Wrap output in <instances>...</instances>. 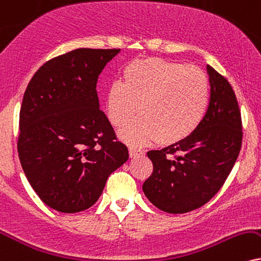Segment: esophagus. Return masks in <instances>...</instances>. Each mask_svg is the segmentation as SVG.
Instances as JSON below:
<instances>
[{
	"mask_svg": "<svg viewBox=\"0 0 261 261\" xmlns=\"http://www.w3.org/2000/svg\"><path fill=\"white\" fill-rule=\"evenodd\" d=\"M141 155H144V151L141 149H138V147H134V146L129 147V157H130V159H136V157H139Z\"/></svg>",
	"mask_w": 261,
	"mask_h": 261,
	"instance_id": "obj_1",
	"label": "esophagus"
}]
</instances>
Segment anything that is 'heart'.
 Returning <instances> with one entry per match:
<instances>
[{
  "instance_id": "obj_1",
  "label": "heart",
  "mask_w": 261,
  "mask_h": 261,
  "mask_svg": "<svg viewBox=\"0 0 261 261\" xmlns=\"http://www.w3.org/2000/svg\"><path fill=\"white\" fill-rule=\"evenodd\" d=\"M208 104L209 82L203 71L155 58L128 64L122 81L112 82L106 93L108 118L117 129L139 112L140 117L120 133L132 145L159 138L162 144L185 140L201 125Z\"/></svg>"
}]
</instances>
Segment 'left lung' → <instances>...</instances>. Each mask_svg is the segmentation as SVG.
Wrapping results in <instances>:
<instances>
[{
    "label": "left lung",
    "mask_w": 261,
    "mask_h": 261,
    "mask_svg": "<svg viewBox=\"0 0 261 261\" xmlns=\"http://www.w3.org/2000/svg\"><path fill=\"white\" fill-rule=\"evenodd\" d=\"M211 100L202 123L185 140L147 152L153 172L143 191L156 208L184 214L207 203L224 185L242 144V121L232 87L207 65Z\"/></svg>",
    "instance_id": "8db88e82"
}]
</instances>
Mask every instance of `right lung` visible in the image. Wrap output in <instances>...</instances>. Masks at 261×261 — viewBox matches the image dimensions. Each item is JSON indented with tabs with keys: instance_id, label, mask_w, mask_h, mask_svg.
<instances>
[{
	"instance_id": "right-lung-1",
	"label": "right lung",
	"mask_w": 261,
	"mask_h": 261,
	"mask_svg": "<svg viewBox=\"0 0 261 261\" xmlns=\"http://www.w3.org/2000/svg\"><path fill=\"white\" fill-rule=\"evenodd\" d=\"M120 49L79 48L49 60L29 83L19 115L22 170L42 201L62 213L98 201L128 160L99 108L96 82Z\"/></svg>"
}]
</instances>
